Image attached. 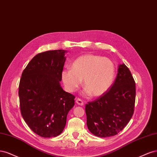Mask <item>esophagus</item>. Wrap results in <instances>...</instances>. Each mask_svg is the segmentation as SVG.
<instances>
[{
	"instance_id": "1",
	"label": "esophagus",
	"mask_w": 157,
	"mask_h": 157,
	"mask_svg": "<svg viewBox=\"0 0 157 157\" xmlns=\"http://www.w3.org/2000/svg\"><path fill=\"white\" fill-rule=\"evenodd\" d=\"M75 102H76V103H77L78 105H84L83 101L82 99H80L79 98H75Z\"/></svg>"
}]
</instances>
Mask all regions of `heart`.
<instances>
[{"instance_id": "1", "label": "heart", "mask_w": 157, "mask_h": 157, "mask_svg": "<svg viewBox=\"0 0 157 157\" xmlns=\"http://www.w3.org/2000/svg\"><path fill=\"white\" fill-rule=\"evenodd\" d=\"M115 75V67L112 60L87 54L75 59L70 69L64 70L61 78L69 92H74L83 80L85 93L92 97H99L110 88Z\"/></svg>"}]
</instances>
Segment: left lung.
I'll list each match as a JSON object with an SVG mask.
<instances>
[{
  "mask_svg": "<svg viewBox=\"0 0 157 157\" xmlns=\"http://www.w3.org/2000/svg\"><path fill=\"white\" fill-rule=\"evenodd\" d=\"M135 99L136 84L132 75L124 64H120L110 88L85 105L90 132L100 138L117 134L132 117Z\"/></svg>",
  "mask_w": 157,
  "mask_h": 157,
  "instance_id": "left-lung-1",
  "label": "left lung"
}]
</instances>
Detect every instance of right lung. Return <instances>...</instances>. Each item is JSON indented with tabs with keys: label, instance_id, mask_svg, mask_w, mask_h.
Returning a JSON list of instances; mask_svg holds the SVG:
<instances>
[{
	"label": "right lung",
	"instance_id": "right-lung-1",
	"mask_svg": "<svg viewBox=\"0 0 157 157\" xmlns=\"http://www.w3.org/2000/svg\"><path fill=\"white\" fill-rule=\"evenodd\" d=\"M67 51L52 50L34 56L24 69L19 85L20 110L33 132L44 138L62 133L75 97L60 85Z\"/></svg>",
	"mask_w": 157,
	"mask_h": 157
}]
</instances>
